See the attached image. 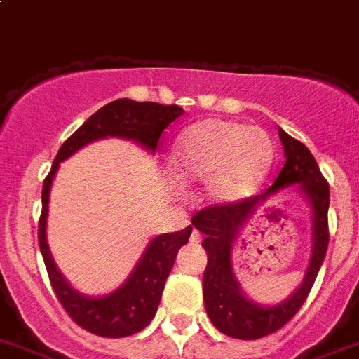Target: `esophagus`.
<instances>
[{"instance_id":"esophagus-1","label":"esophagus","mask_w":359,"mask_h":359,"mask_svg":"<svg viewBox=\"0 0 359 359\" xmlns=\"http://www.w3.org/2000/svg\"><path fill=\"white\" fill-rule=\"evenodd\" d=\"M189 240H191V243H200V240H202V234H200L198 231H193L191 238H189Z\"/></svg>"}]
</instances>
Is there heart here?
Wrapping results in <instances>:
<instances>
[{"label":"heart","instance_id":"heart-1","mask_svg":"<svg viewBox=\"0 0 359 359\" xmlns=\"http://www.w3.org/2000/svg\"><path fill=\"white\" fill-rule=\"evenodd\" d=\"M177 175L203 180L212 203H236L256 191L273 164V143L257 127L209 118L179 135L172 154Z\"/></svg>","mask_w":359,"mask_h":359}]
</instances>
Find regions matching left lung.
I'll return each instance as SVG.
<instances>
[{
    "instance_id": "1",
    "label": "left lung",
    "mask_w": 359,
    "mask_h": 359,
    "mask_svg": "<svg viewBox=\"0 0 359 359\" xmlns=\"http://www.w3.org/2000/svg\"><path fill=\"white\" fill-rule=\"evenodd\" d=\"M279 137L286 161L276 182L263 195L202 209L191 219L193 227L203 234L202 247L208 252V266L203 272L205 311L219 332L238 340H257L288 324L308 299L327 252V180L322 177L315 157L304 144L283 128H279ZM292 185L309 202L312 211V256L303 283L288 299L273 306L259 305L244 295L235 279L231 252L244 224L257 209L268 198Z\"/></svg>"
}]
</instances>
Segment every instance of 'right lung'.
Returning a JSON list of instances; mask_svg holds the SVG:
<instances>
[{"instance_id": "obj_1", "label": "right lung", "mask_w": 359, "mask_h": 359, "mask_svg": "<svg viewBox=\"0 0 359 359\" xmlns=\"http://www.w3.org/2000/svg\"><path fill=\"white\" fill-rule=\"evenodd\" d=\"M184 114L179 105H161L156 102H134L119 98L103 105L86 123L67 137L55 157L53 166L43 186V212L39 219V247L50 276L51 288L67 315L86 331L103 338H123L140 332L156 316L164 284L172 272L180 247L187 243L191 227L179 232L156 236L144 248L128 279L112 293L89 297L76 292L60 273L48 247L46 222L48 203L55 175L62 161L83 148L105 137H121L141 144L148 151H156L159 137L168 125Z\"/></svg>"}]
</instances>
